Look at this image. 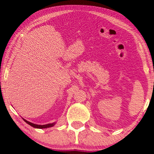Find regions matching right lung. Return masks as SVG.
Wrapping results in <instances>:
<instances>
[{"label":"right lung","instance_id":"obj_1","mask_svg":"<svg viewBox=\"0 0 154 154\" xmlns=\"http://www.w3.org/2000/svg\"><path fill=\"white\" fill-rule=\"evenodd\" d=\"M24 121H25L27 124H29V125H31L32 127L35 128H46L52 127V126L54 125V123H51V124H48V125H35V124H33V123L29 122L25 120V119H24Z\"/></svg>","mask_w":154,"mask_h":154}]
</instances>
